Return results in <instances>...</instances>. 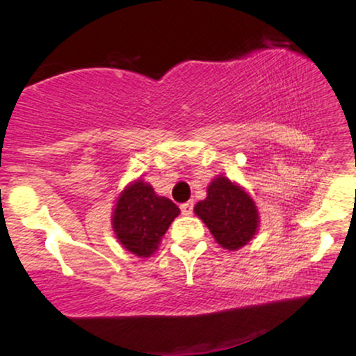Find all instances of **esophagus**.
Returning <instances> with one entry per match:
<instances>
[{"mask_svg": "<svg viewBox=\"0 0 356 356\" xmlns=\"http://www.w3.org/2000/svg\"><path fill=\"white\" fill-rule=\"evenodd\" d=\"M192 211H194V202H192V201L181 204V212H182L184 216H189V214H192Z\"/></svg>", "mask_w": 356, "mask_h": 356, "instance_id": "esophagus-1", "label": "esophagus"}]
</instances>
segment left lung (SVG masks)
Returning a JSON list of instances; mask_svg holds the SVG:
<instances>
[{"label": "left lung", "mask_w": 356, "mask_h": 356, "mask_svg": "<svg viewBox=\"0 0 356 356\" xmlns=\"http://www.w3.org/2000/svg\"><path fill=\"white\" fill-rule=\"evenodd\" d=\"M194 212L209 227L220 246L229 251L244 246L256 234L259 218L254 202L226 177L211 182L207 197L195 204Z\"/></svg>", "instance_id": "obj_1"}]
</instances>
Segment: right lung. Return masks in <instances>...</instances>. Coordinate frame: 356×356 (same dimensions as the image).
<instances>
[{"label": "right lung", "instance_id": "1", "mask_svg": "<svg viewBox=\"0 0 356 356\" xmlns=\"http://www.w3.org/2000/svg\"><path fill=\"white\" fill-rule=\"evenodd\" d=\"M179 207L167 197H159L152 186L137 181L118 197L113 212V231L127 251L147 257L157 249Z\"/></svg>", "mask_w": 356, "mask_h": 356}]
</instances>
